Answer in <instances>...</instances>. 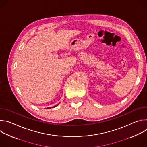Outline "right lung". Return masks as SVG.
Here are the masks:
<instances>
[{
  "instance_id": "right-lung-1",
  "label": "right lung",
  "mask_w": 147,
  "mask_h": 147,
  "mask_svg": "<svg viewBox=\"0 0 147 147\" xmlns=\"http://www.w3.org/2000/svg\"><path fill=\"white\" fill-rule=\"evenodd\" d=\"M58 105V104L57 105H55V106H54V107H50V108H48V109H51V108H55V107H56V106H57Z\"/></svg>"
}]
</instances>
